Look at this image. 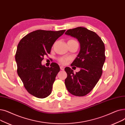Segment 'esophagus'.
I'll use <instances>...</instances> for the list:
<instances>
[{
    "instance_id": "1",
    "label": "esophagus",
    "mask_w": 125,
    "mask_h": 125,
    "mask_svg": "<svg viewBox=\"0 0 125 125\" xmlns=\"http://www.w3.org/2000/svg\"><path fill=\"white\" fill-rule=\"evenodd\" d=\"M60 69H61V70H64V68H65V67H64V66H60Z\"/></svg>"
}]
</instances>
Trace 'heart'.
Masks as SVG:
<instances>
[{
  "label": "heart",
  "instance_id": "heart-1",
  "mask_svg": "<svg viewBox=\"0 0 125 125\" xmlns=\"http://www.w3.org/2000/svg\"><path fill=\"white\" fill-rule=\"evenodd\" d=\"M69 41H73V42H76L74 40H73V39H71V40H69ZM69 60V58L67 57H61L60 58L58 59V61L59 62L61 63L62 64H65L67 63V61Z\"/></svg>",
  "mask_w": 125,
  "mask_h": 125
}]
</instances>
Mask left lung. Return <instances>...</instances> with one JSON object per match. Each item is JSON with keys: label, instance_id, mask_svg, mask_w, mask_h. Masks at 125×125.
Returning <instances> with one entry per match:
<instances>
[{"label": "left lung", "instance_id": "left-lung-1", "mask_svg": "<svg viewBox=\"0 0 125 125\" xmlns=\"http://www.w3.org/2000/svg\"><path fill=\"white\" fill-rule=\"evenodd\" d=\"M65 34L75 38L80 44V51L71 65L81 68L75 74L70 68H65L67 74L65 86L70 94L83 96L93 90L101 76L105 60L104 44L95 32L84 27L69 29Z\"/></svg>", "mask_w": 125, "mask_h": 125}]
</instances>
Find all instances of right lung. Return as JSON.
Masks as SVG:
<instances>
[{"mask_svg": "<svg viewBox=\"0 0 125 125\" xmlns=\"http://www.w3.org/2000/svg\"><path fill=\"white\" fill-rule=\"evenodd\" d=\"M65 31L36 30L25 36L18 45L15 55L18 74L25 89L37 98H44L52 92L60 67L56 63L45 67L42 61Z\"/></svg>", "mask_w": 125, "mask_h": 125, "instance_id": "add662e5", "label": "right lung"}]
</instances>
